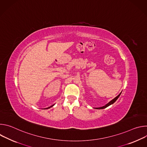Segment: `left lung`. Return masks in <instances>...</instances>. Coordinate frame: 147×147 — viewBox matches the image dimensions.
Returning a JSON list of instances; mask_svg holds the SVG:
<instances>
[{"label": "left lung", "instance_id": "1", "mask_svg": "<svg viewBox=\"0 0 147 147\" xmlns=\"http://www.w3.org/2000/svg\"><path fill=\"white\" fill-rule=\"evenodd\" d=\"M121 92H120V94H119V95H117L116 98H115L113 99H112L111 101H110L109 103H108L106 105H105V106H103V107H100V108H96L95 109H104V108H107L108 107H109V105H112V104H113V103H115V101L119 98V97L120 96V94H121Z\"/></svg>", "mask_w": 147, "mask_h": 147}]
</instances>
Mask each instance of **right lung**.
I'll use <instances>...</instances> for the list:
<instances>
[{
    "instance_id": "1",
    "label": "right lung",
    "mask_w": 147,
    "mask_h": 147,
    "mask_svg": "<svg viewBox=\"0 0 147 147\" xmlns=\"http://www.w3.org/2000/svg\"><path fill=\"white\" fill-rule=\"evenodd\" d=\"M53 105H52V106H51V107H48V108H45V109H49V108H51V107H53Z\"/></svg>"
}]
</instances>
